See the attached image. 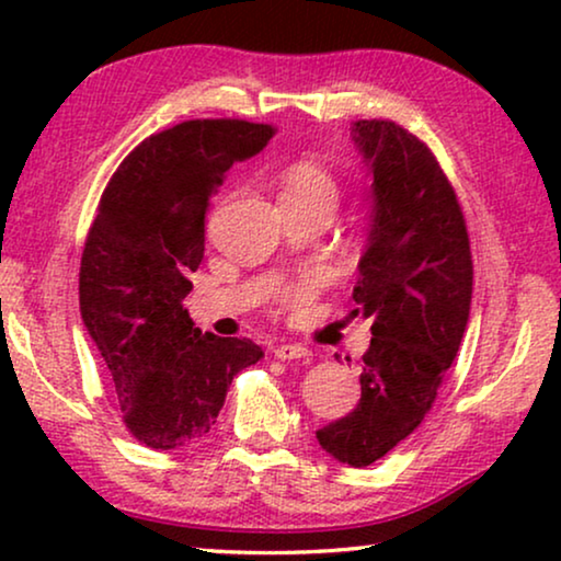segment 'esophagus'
Wrapping results in <instances>:
<instances>
[{
	"mask_svg": "<svg viewBox=\"0 0 561 561\" xmlns=\"http://www.w3.org/2000/svg\"><path fill=\"white\" fill-rule=\"evenodd\" d=\"M278 359H309L311 352L301 347V344H275L273 347Z\"/></svg>",
	"mask_w": 561,
	"mask_h": 561,
	"instance_id": "1",
	"label": "esophagus"
}]
</instances>
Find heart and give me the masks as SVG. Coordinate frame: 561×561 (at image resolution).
Instances as JSON below:
<instances>
[{"instance_id":"1","label":"heart","mask_w":561,"mask_h":561,"mask_svg":"<svg viewBox=\"0 0 561 561\" xmlns=\"http://www.w3.org/2000/svg\"><path fill=\"white\" fill-rule=\"evenodd\" d=\"M278 186H280V204H321L334 211L342 198V183L334 175L332 168L313 158H298L294 163L283 168ZM309 294H311L309 286L290 288L286 294V301L298 304Z\"/></svg>"}]
</instances>
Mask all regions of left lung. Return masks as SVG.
Listing matches in <instances>:
<instances>
[{
  "label": "left lung",
  "instance_id": "obj_1",
  "mask_svg": "<svg viewBox=\"0 0 561 561\" xmlns=\"http://www.w3.org/2000/svg\"><path fill=\"white\" fill-rule=\"evenodd\" d=\"M355 142L375 209L352 298L373 340L357 405L317 439L340 462L367 467L432 411L470 319L472 252L462 206L424 140L393 119H359Z\"/></svg>",
  "mask_w": 561,
  "mask_h": 561
}]
</instances>
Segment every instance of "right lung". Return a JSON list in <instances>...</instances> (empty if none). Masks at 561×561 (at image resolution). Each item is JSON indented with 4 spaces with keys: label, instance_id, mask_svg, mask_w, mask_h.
I'll list each match as a JSON object with an SVG mask.
<instances>
[{
    "label": "right lung",
    "instance_id": "1",
    "mask_svg": "<svg viewBox=\"0 0 561 561\" xmlns=\"http://www.w3.org/2000/svg\"><path fill=\"white\" fill-rule=\"evenodd\" d=\"M273 135L248 119H186L145 137L99 198L81 255V319L145 447L183 449L209 434L234 375L263 357L248 336L202 334L183 298L204 257L211 196Z\"/></svg>",
    "mask_w": 561,
    "mask_h": 561
}]
</instances>
